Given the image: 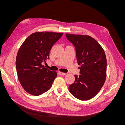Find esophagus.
I'll return each instance as SVG.
<instances>
[{
  "mask_svg": "<svg viewBox=\"0 0 125 125\" xmlns=\"http://www.w3.org/2000/svg\"><path fill=\"white\" fill-rule=\"evenodd\" d=\"M59 73L60 74V75H66V73H61V72H59Z\"/></svg>",
  "mask_w": 125,
  "mask_h": 125,
  "instance_id": "1",
  "label": "esophagus"
}]
</instances>
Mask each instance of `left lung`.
I'll use <instances>...</instances> for the list:
<instances>
[{"instance_id": "left-lung-1", "label": "left lung", "mask_w": 125, "mask_h": 125, "mask_svg": "<svg viewBox=\"0 0 125 125\" xmlns=\"http://www.w3.org/2000/svg\"><path fill=\"white\" fill-rule=\"evenodd\" d=\"M75 49L80 75L69 87L70 93L77 99L87 100L95 96L105 83L107 61L105 52L95 39L88 35L66 34Z\"/></svg>"}]
</instances>
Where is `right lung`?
<instances>
[{"mask_svg":"<svg viewBox=\"0 0 125 125\" xmlns=\"http://www.w3.org/2000/svg\"><path fill=\"white\" fill-rule=\"evenodd\" d=\"M62 33L37 32L24 42L17 55L16 66L18 79L27 93L39 96L52 87L57 76L42 65L49 58L50 51Z\"/></svg>","mask_w":125,"mask_h":125,"instance_id":"1","label":"right lung"}]
</instances>
